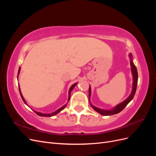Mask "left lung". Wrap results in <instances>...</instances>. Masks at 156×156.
I'll return each instance as SVG.
<instances>
[{"mask_svg": "<svg viewBox=\"0 0 156 156\" xmlns=\"http://www.w3.org/2000/svg\"><path fill=\"white\" fill-rule=\"evenodd\" d=\"M129 57H130V64H131V72H132V75H133V88H132V91L131 93L129 95V96L127 98L125 101H124L123 102H122L120 104L117 105L116 107H115L113 108L111 110H104V109H101V108H98L95 106H94L91 102L90 100V96H91V88L90 86L89 87V102L90 104L91 107L95 110L96 112H99L100 114L103 115V116H110V115H113L117 114V113L120 112V111H122L124 108L126 107V105L128 104V103L133 100V98L135 96V92H136V86H137V81H138V73H137V69H136V68L135 66L133 60H132V55L131 53H129Z\"/></svg>", "mask_w": 156, "mask_h": 156, "instance_id": "left-lung-1", "label": "left lung"}]
</instances>
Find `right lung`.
Segmentation results:
<instances>
[{
    "label": "right lung",
    "instance_id": "obj_1",
    "mask_svg": "<svg viewBox=\"0 0 156 156\" xmlns=\"http://www.w3.org/2000/svg\"><path fill=\"white\" fill-rule=\"evenodd\" d=\"M20 69H21V68H20V69H19V71H18V75L20 74ZM17 77H18V75H17ZM77 83H75V84H73V85L70 87V88H69V94H68V101L69 100V99H70V94H71V92L72 91V90L73 89V88L77 85ZM19 90H20V94H21V98H22V100H23V101H24V103H25L26 105H27V102H26V101L25 100V99H24V98H23V95H22V94H21V90H20V86H19ZM67 105V103L66 105H64V106H62V107H60V108H58V110H56V111H55V112H52V113H49V114H44V113H41V112H37V111H34L36 114L37 115H39V116H45V117H50V116H55V115H56V114H58V112H60L61 111H62V109H64V108L66 107V106ZM29 106V105H28Z\"/></svg>",
    "mask_w": 156,
    "mask_h": 156
}]
</instances>
